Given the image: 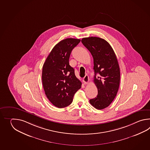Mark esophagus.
<instances>
[{
  "instance_id": "obj_1",
  "label": "esophagus",
  "mask_w": 150,
  "mask_h": 150,
  "mask_svg": "<svg viewBox=\"0 0 150 150\" xmlns=\"http://www.w3.org/2000/svg\"><path fill=\"white\" fill-rule=\"evenodd\" d=\"M89 76H88V75H85V77L83 79V82L85 84H87L89 83Z\"/></svg>"
}]
</instances>
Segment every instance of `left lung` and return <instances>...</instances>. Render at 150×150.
I'll return each instance as SVG.
<instances>
[{
    "label": "left lung",
    "mask_w": 150,
    "mask_h": 150,
    "mask_svg": "<svg viewBox=\"0 0 150 150\" xmlns=\"http://www.w3.org/2000/svg\"><path fill=\"white\" fill-rule=\"evenodd\" d=\"M81 42L93 58L95 76L94 83L98 88V96L89 100L97 109L108 107L118 92L120 70L114 51L108 42L98 37L83 38ZM97 74L98 76L96 77Z\"/></svg>",
    "instance_id": "obj_1"
}]
</instances>
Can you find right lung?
<instances>
[{"instance_id": "1", "label": "right lung", "mask_w": 150, "mask_h": 150, "mask_svg": "<svg viewBox=\"0 0 150 150\" xmlns=\"http://www.w3.org/2000/svg\"><path fill=\"white\" fill-rule=\"evenodd\" d=\"M80 42L68 38L58 43L48 55L43 66L42 80L45 94L55 107L62 108L70 105L81 83L69 64L71 52Z\"/></svg>"}]
</instances>
